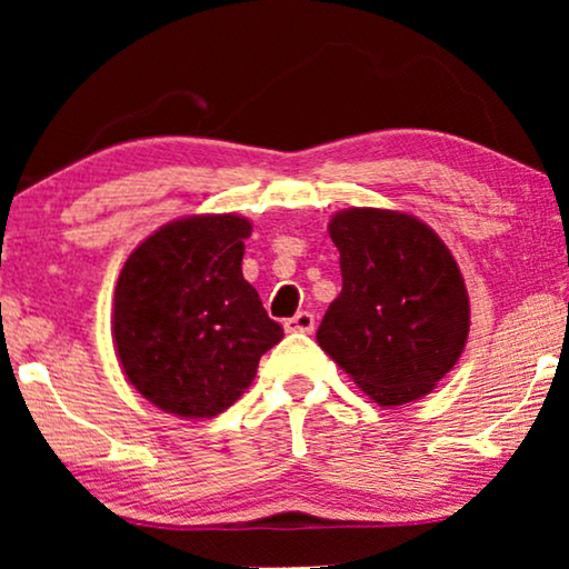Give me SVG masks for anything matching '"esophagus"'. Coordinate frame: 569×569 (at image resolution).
Listing matches in <instances>:
<instances>
[{
	"label": "esophagus",
	"mask_w": 569,
	"mask_h": 569,
	"mask_svg": "<svg viewBox=\"0 0 569 569\" xmlns=\"http://www.w3.org/2000/svg\"><path fill=\"white\" fill-rule=\"evenodd\" d=\"M284 329L290 331V333H310V331L316 329V316L308 313V310H300V313H295L292 318H287Z\"/></svg>",
	"instance_id": "esophagus-1"
}]
</instances>
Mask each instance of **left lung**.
I'll return each mask as SVG.
<instances>
[{
  "label": "left lung",
  "instance_id": "left-lung-1",
  "mask_svg": "<svg viewBox=\"0 0 569 569\" xmlns=\"http://www.w3.org/2000/svg\"><path fill=\"white\" fill-rule=\"evenodd\" d=\"M341 292L316 339L380 407L430 393L469 337V295L446 243L417 217L347 209L329 222Z\"/></svg>",
  "mask_w": 569,
  "mask_h": 569
}]
</instances>
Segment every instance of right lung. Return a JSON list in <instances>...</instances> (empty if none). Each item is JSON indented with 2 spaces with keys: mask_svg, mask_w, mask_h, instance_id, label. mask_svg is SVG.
Wrapping results in <instances>:
<instances>
[{
  "mask_svg": "<svg viewBox=\"0 0 569 569\" xmlns=\"http://www.w3.org/2000/svg\"><path fill=\"white\" fill-rule=\"evenodd\" d=\"M238 214L186 217L160 228L123 263L113 341L129 383L178 417H214L251 386L284 331L243 279Z\"/></svg>",
  "mask_w": 569,
  "mask_h": 569,
  "instance_id": "1",
  "label": "right lung"
}]
</instances>
